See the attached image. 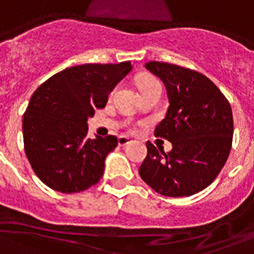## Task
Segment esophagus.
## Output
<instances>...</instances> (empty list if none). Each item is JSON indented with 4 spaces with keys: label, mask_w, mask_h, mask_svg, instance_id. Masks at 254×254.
Here are the masks:
<instances>
[{
    "label": "esophagus",
    "mask_w": 254,
    "mask_h": 254,
    "mask_svg": "<svg viewBox=\"0 0 254 254\" xmlns=\"http://www.w3.org/2000/svg\"><path fill=\"white\" fill-rule=\"evenodd\" d=\"M130 138L127 137V135H120L119 137V146H127V143H130Z\"/></svg>",
    "instance_id": "1"
}]
</instances>
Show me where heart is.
Listing matches in <instances>:
<instances>
[{
  "label": "heart",
  "mask_w": 254,
  "mask_h": 254,
  "mask_svg": "<svg viewBox=\"0 0 254 254\" xmlns=\"http://www.w3.org/2000/svg\"><path fill=\"white\" fill-rule=\"evenodd\" d=\"M137 85L138 89H139L140 93H142V95L146 94L147 91H150L153 87L161 86L159 81H157V78H155L153 76H150V74H143V76L138 77Z\"/></svg>",
  "instance_id": "b5f03b06"
}]
</instances>
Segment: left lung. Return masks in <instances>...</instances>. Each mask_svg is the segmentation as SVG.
Wrapping results in <instances>:
<instances>
[{
    "label": "left lung",
    "instance_id": "obj_1",
    "mask_svg": "<svg viewBox=\"0 0 254 254\" xmlns=\"http://www.w3.org/2000/svg\"><path fill=\"white\" fill-rule=\"evenodd\" d=\"M144 67L167 87L169 107L155 137L172 142L173 148L165 153L147 142L139 176L160 195H193L216 180L229 157L234 134L231 106L200 72L161 62H148Z\"/></svg>",
    "mask_w": 254,
    "mask_h": 254
}]
</instances>
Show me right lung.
<instances>
[{
	"label": "right lung",
	"instance_id": "right-lung-1",
	"mask_svg": "<svg viewBox=\"0 0 254 254\" xmlns=\"http://www.w3.org/2000/svg\"><path fill=\"white\" fill-rule=\"evenodd\" d=\"M130 62L69 67L46 80L23 115L24 151L36 176L50 189L74 193L94 186L115 135L89 139L87 119L129 72Z\"/></svg>",
	"mask_w": 254,
	"mask_h": 254
}]
</instances>
